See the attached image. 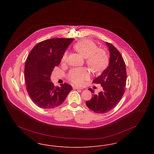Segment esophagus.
<instances>
[{
	"label": "esophagus",
	"mask_w": 154,
	"mask_h": 154,
	"mask_svg": "<svg viewBox=\"0 0 154 154\" xmlns=\"http://www.w3.org/2000/svg\"><path fill=\"white\" fill-rule=\"evenodd\" d=\"M74 89H81L82 88H80V87H74Z\"/></svg>",
	"instance_id": "34e87169"
}]
</instances>
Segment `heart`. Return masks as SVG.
<instances>
[{
  "label": "heart",
  "mask_w": 154,
  "mask_h": 154,
  "mask_svg": "<svg viewBox=\"0 0 154 154\" xmlns=\"http://www.w3.org/2000/svg\"><path fill=\"white\" fill-rule=\"evenodd\" d=\"M74 48L86 58L89 67L94 72H99L104 69L109 63V57L104 50L98 48L97 45L92 40L84 39L74 45ZM68 52H65L62 60H67ZM89 77L88 70L85 68H75L68 74V79L77 85L83 84L84 81Z\"/></svg>",
  "instance_id": "1"
}]
</instances>
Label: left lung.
<instances>
[{"label":"left lung","mask_w":154,"mask_h":154,"mask_svg":"<svg viewBox=\"0 0 154 154\" xmlns=\"http://www.w3.org/2000/svg\"><path fill=\"white\" fill-rule=\"evenodd\" d=\"M110 51L109 65L93 83L100 84L103 91L97 95L94 93L91 100L86 102L88 108L97 114H104L115 107L121 100L125 92L126 71L124 60L117 49L108 42L106 43Z\"/></svg>","instance_id":"left-lung-1"}]
</instances>
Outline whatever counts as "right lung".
Segmentation results:
<instances>
[{
	"label": "right lung",
	"mask_w": 154,
	"mask_h": 154,
	"mask_svg": "<svg viewBox=\"0 0 154 154\" xmlns=\"http://www.w3.org/2000/svg\"><path fill=\"white\" fill-rule=\"evenodd\" d=\"M72 38H55L41 42L33 48L25 65L26 90L30 99L42 109H52L65 101L72 87L62 84L60 87L51 81L52 72L60 64Z\"/></svg>",
	"instance_id": "1"
}]
</instances>
